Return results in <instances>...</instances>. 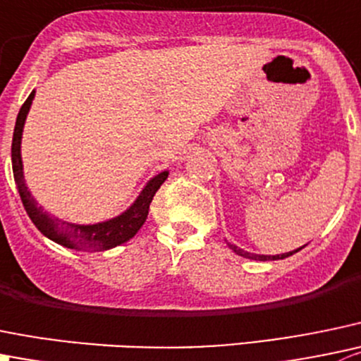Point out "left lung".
<instances>
[{
    "label": "left lung",
    "mask_w": 361,
    "mask_h": 361,
    "mask_svg": "<svg viewBox=\"0 0 361 361\" xmlns=\"http://www.w3.org/2000/svg\"><path fill=\"white\" fill-rule=\"evenodd\" d=\"M229 247L233 248V250H234V254L241 255V257L254 259V261H277V259H284V257H289V255H293V254H295V252L302 250V248H296V250H293V252H286V254H279V255H261V254H250V252H245V250H241V248H238L236 245H231V243H229Z\"/></svg>",
    "instance_id": "1"
}]
</instances>
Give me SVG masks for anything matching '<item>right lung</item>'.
I'll use <instances>...</instances> for the list:
<instances>
[{
  "mask_svg": "<svg viewBox=\"0 0 361 361\" xmlns=\"http://www.w3.org/2000/svg\"><path fill=\"white\" fill-rule=\"evenodd\" d=\"M35 99V92L30 93L26 102L20 107L19 114H17L16 128H13V139H12V169H13V180H16L17 190H19L20 201H23L24 209L30 215L31 222L37 226L44 236L49 240L56 241V243L63 245V247L75 248V250H90L99 252L107 250V248L118 247V245L125 243L130 238L135 236L142 224L146 222L148 216L149 202L153 201V195L159 190L160 185L167 180L169 173L157 174L155 178L148 181L139 197L135 199L134 204L127 209L125 213L118 215L116 219L106 220V222L92 224V226H80V224H70L65 220H59L56 216L49 215L44 212L42 206L35 201L33 195L30 194L24 181L23 174V160H20V137H23L24 121H26L27 111H30L31 102Z\"/></svg>",
  "mask_w": 361,
  "mask_h": 361,
  "instance_id": "add662e5",
  "label": "right lung"
}]
</instances>
